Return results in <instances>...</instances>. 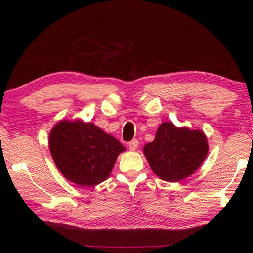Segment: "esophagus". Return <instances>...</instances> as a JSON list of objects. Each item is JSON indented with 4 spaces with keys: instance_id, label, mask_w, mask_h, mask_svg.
I'll return each instance as SVG.
<instances>
[{
    "instance_id": "obj_1",
    "label": "esophagus",
    "mask_w": 253,
    "mask_h": 253,
    "mask_svg": "<svg viewBox=\"0 0 253 253\" xmlns=\"http://www.w3.org/2000/svg\"><path fill=\"white\" fill-rule=\"evenodd\" d=\"M138 144H139L138 140H137V139H133L132 141L128 142V148H129V150L134 151V150L137 149V147H138Z\"/></svg>"
}]
</instances>
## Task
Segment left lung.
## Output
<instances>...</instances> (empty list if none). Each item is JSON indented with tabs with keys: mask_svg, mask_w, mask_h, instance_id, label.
I'll use <instances>...</instances> for the list:
<instances>
[{
	"mask_svg": "<svg viewBox=\"0 0 253 253\" xmlns=\"http://www.w3.org/2000/svg\"><path fill=\"white\" fill-rule=\"evenodd\" d=\"M143 153L159 178L174 182L196 171L208 154V143L198 129L178 128L172 122H164L154 141L144 145Z\"/></svg>",
	"mask_w": 253,
	"mask_h": 253,
	"instance_id": "1",
	"label": "left lung"
}]
</instances>
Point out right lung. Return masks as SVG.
Masks as SVG:
<instances>
[{
    "label": "right lung",
    "mask_w": 253,
    "mask_h": 253,
    "mask_svg": "<svg viewBox=\"0 0 253 253\" xmlns=\"http://www.w3.org/2000/svg\"><path fill=\"white\" fill-rule=\"evenodd\" d=\"M49 150L65 178L94 187L109 177L125 147L90 122L63 120L51 129Z\"/></svg>",
    "instance_id": "obj_1"
}]
</instances>
